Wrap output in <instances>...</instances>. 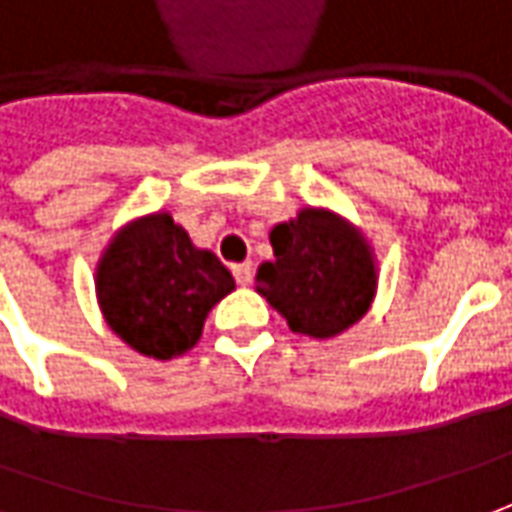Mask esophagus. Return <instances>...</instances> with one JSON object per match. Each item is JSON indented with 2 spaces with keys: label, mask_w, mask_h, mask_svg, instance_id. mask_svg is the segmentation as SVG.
Here are the masks:
<instances>
[{
  "label": "esophagus",
  "mask_w": 512,
  "mask_h": 512,
  "mask_svg": "<svg viewBox=\"0 0 512 512\" xmlns=\"http://www.w3.org/2000/svg\"><path fill=\"white\" fill-rule=\"evenodd\" d=\"M232 274H235L238 285H249L252 283V263H238V266H232Z\"/></svg>",
  "instance_id": "34e87169"
}]
</instances>
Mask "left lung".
<instances>
[{
    "mask_svg": "<svg viewBox=\"0 0 512 512\" xmlns=\"http://www.w3.org/2000/svg\"><path fill=\"white\" fill-rule=\"evenodd\" d=\"M274 260L260 263L257 291L294 333L330 339L370 311L375 260L364 235L328 210H305L271 229Z\"/></svg>",
    "mask_w": 512,
    "mask_h": 512,
    "instance_id": "8db88e82",
    "label": "left lung"
}]
</instances>
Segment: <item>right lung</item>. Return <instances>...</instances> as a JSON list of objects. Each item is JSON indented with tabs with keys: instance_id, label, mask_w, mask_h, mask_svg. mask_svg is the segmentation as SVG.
<instances>
[{
	"instance_id": "obj_1",
	"label": "right lung",
	"mask_w": 512,
	"mask_h": 512,
	"mask_svg": "<svg viewBox=\"0 0 512 512\" xmlns=\"http://www.w3.org/2000/svg\"><path fill=\"white\" fill-rule=\"evenodd\" d=\"M235 288L229 269L156 212L120 229L97 266V302L109 328L142 356L168 361L201 339L215 302Z\"/></svg>"
}]
</instances>
